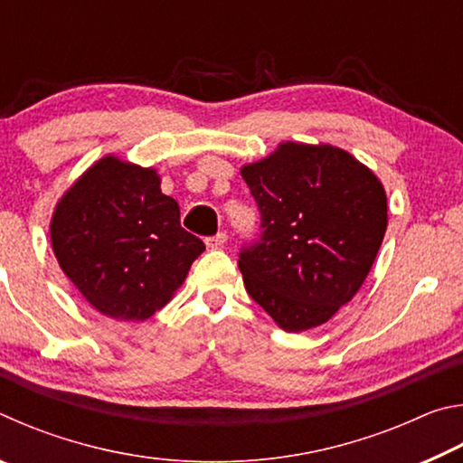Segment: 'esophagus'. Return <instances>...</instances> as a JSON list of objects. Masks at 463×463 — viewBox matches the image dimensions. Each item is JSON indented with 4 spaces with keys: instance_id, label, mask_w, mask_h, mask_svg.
<instances>
[{
    "instance_id": "34e87169",
    "label": "esophagus",
    "mask_w": 463,
    "mask_h": 463,
    "mask_svg": "<svg viewBox=\"0 0 463 463\" xmlns=\"http://www.w3.org/2000/svg\"><path fill=\"white\" fill-rule=\"evenodd\" d=\"M226 239H229V234L218 232V234H214V237L206 239V245H208V249H221V247H224Z\"/></svg>"
}]
</instances>
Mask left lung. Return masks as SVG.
I'll return each instance as SVG.
<instances>
[{"mask_svg": "<svg viewBox=\"0 0 463 463\" xmlns=\"http://www.w3.org/2000/svg\"><path fill=\"white\" fill-rule=\"evenodd\" d=\"M261 213V237L242 249L249 296L288 333L325 325L370 273L388 226L383 185L333 145L279 143L241 167Z\"/></svg>", "mask_w": 463, "mask_h": 463, "instance_id": "obj_1", "label": "left lung"}]
</instances>
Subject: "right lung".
Segmentation results:
<instances>
[{
    "label": "right lung",
    "instance_id": "1",
    "mask_svg": "<svg viewBox=\"0 0 463 463\" xmlns=\"http://www.w3.org/2000/svg\"><path fill=\"white\" fill-rule=\"evenodd\" d=\"M51 245L65 276L108 318L143 323L184 284L203 242L153 167L106 155L61 195Z\"/></svg>",
    "mask_w": 463,
    "mask_h": 463
}]
</instances>
